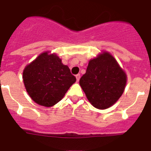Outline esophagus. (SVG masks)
Masks as SVG:
<instances>
[{
	"label": "esophagus",
	"instance_id": "esophagus-1",
	"mask_svg": "<svg viewBox=\"0 0 151 151\" xmlns=\"http://www.w3.org/2000/svg\"><path fill=\"white\" fill-rule=\"evenodd\" d=\"M76 80H77V82H78L80 79V74H77L76 76Z\"/></svg>",
	"mask_w": 151,
	"mask_h": 151
}]
</instances>
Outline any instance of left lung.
Returning <instances> with one entry per match:
<instances>
[{
    "mask_svg": "<svg viewBox=\"0 0 151 151\" xmlns=\"http://www.w3.org/2000/svg\"><path fill=\"white\" fill-rule=\"evenodd\" d=\"M126 82L125 72L107 51L89 60L86 73L79 80L87 99L99 110L110 107L119 99Z\"/></svg>",
    "mask_w": 151,
    "mask_h": 151,
    "instance_id": "8db88e82",
    "label": "left lung"
}]
</instances>
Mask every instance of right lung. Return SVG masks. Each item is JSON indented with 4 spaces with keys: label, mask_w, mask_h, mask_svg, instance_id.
Segmentation results:
<instances>
[{
    "label": "right lung",
    "mask_w": 151,
    "mask_h": 151,
    "mask_svg": "<svg viewBox=\"0 0 151 151\" xmlns=\"http://www.w3.org/2000/svg\"><path fill=\"white\" fill-rule=\"evenodd\" d=\"M26 90L33 101L50 107L62 100L76 78L56 54L45 51L28 64L22 73Z\"/></svg>",
    "instance_id": "1"
}]
</instances>
